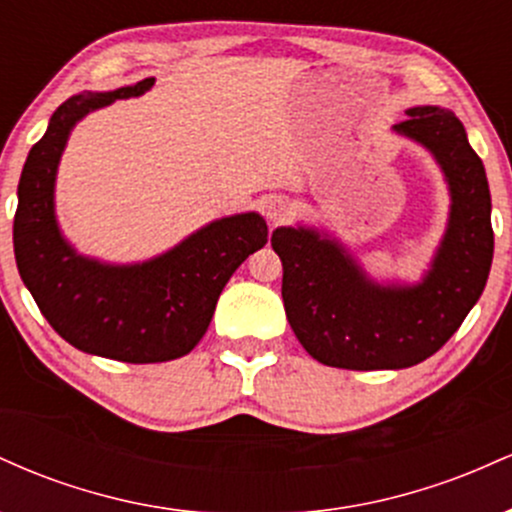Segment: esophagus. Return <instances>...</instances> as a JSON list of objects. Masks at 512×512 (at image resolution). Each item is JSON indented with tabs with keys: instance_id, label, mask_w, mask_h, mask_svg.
I'll return each instance as SVG.
<instances>
[{
	"instance_id": "esophagus-1",
	"label": "esophagus",
	"mask_w": 512,
	"mask_h": 512,
	"mask_svg": "<svg viewBox=\"0 0 512 512\" xmlns=\"http://www.w3.org/2000/svg\"><path fill=\"white\" fill-rule=\"evenodd\" d=\"M291 214V202L284 197H274L264 204V216H267L269 223H281L289 219Z\"/></svg>"
}]
</instances>
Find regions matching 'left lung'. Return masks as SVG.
I'll list each match as a JSON object with an SVG mask.
<instances>
[{"label": "left lung", "instance_id": "8db88e82", "mask_svg": "<svg viewBox=\"0 0 512 512\" xmlns=\"http://www.w3.org/2000/svg\"><path fill=\"white\" fill-rule=\"evenodd\" d=\"M407 115L392 129L431 151L450 190L448 228L419 284H378L339 240L315 228L272 233L289 325L325 366L392 370L426 361L457 332L489 279L493 228L484 163L455 113L419 105Z\"/></svg>", "mask_w": 512, "mask_h": 512}]
</instances>
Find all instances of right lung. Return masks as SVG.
I'll return each mask as SVG.
<instances>
[{
	"label": "right lung",
	"instance_id": "add662e5",
	"mask_svg": "<svg viewBox=\"0 0 512 512\" xmlns=\"http://www.w3.org/2000/svg\"><path fill=\"white\" fill-rule=\"evenodd\" d=\"M151 86L154 79H144L64 101L26 158L14 216L16 267L52 330L79 351L125 363L190 354L207 332L223 286L267 243V223L255 211L211 221L163 255L137 264L91 260L64 240L55 216V180L69 132L93 110L142 96Z\"/></svg>",
	"mask_w": 512,
	"mask_h": 512
}]
</instances>
